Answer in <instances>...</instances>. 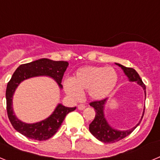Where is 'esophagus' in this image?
<instances>
[{"instance_id": "1", "label": "esophagus", "mask_w": 160, "mask_h": 160, "mask_svg": "<svg viewBox=\"0 0 160 160\" xmlns=\"http://www.w3.org/2000/svg\"><path fill=\"white\" fill-rule=\"evenodd\" d=\"M86 107H86L84 104H79V105L78 106V110H84Z\"/></svg>"}]
</instances>
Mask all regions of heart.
<instances>
[{"label": "heart", "mask_w": 160, "mask_h": 160, "mask_svg": "<svg viewBox=\"0 0 160 160\" xmlns=\"http://www.w3.org/2000/svg\"><path fill=\"white\" fill-rule=\"evenodd\" d=\"M118 82V74L112 67L87 66L79 69L73 79L65 81L66 91L78 98L82 91L96 100L103 99L112 92Z\"/></svg>", "instance_id": "1"}]
</instances>
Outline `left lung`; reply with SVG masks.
Wrapping results in <instances>:
<instances>
[{
    "mask_svg": "<svg viewBox=\"0 0 160 160\" xmlns=\"http://www.w3.org/2000/svg\"><path fill=\"white\" fill-rule=\"evenodd\" d=\"M117 65L123 70L124 73H125L126 75L128 76L130 81L137 82L138 84L140 85L141 87L143 88L145 96H146V86L142 82V79L139 77L138 73L135 71V70H134L133 68L126 67V66H123L120 64ZM106 101H107V98H103V99L96 100V101L90 102V106L94 107V110H95V117H94V119L93 120L92 122L89 126V130H90V133L99 141H102L105 143H113V142H118L125 137L128 136L138 127V125H139L140 122L132 129L125 131H117V130L112 128L107 123V120L104 118L103 109H104V104H105ZM144 111H145V108H144ZM143 114L144 111L142 118L143 117ZM142 118H141V120H142Z\"/></svg>",
    "mask_w": 160,
    "mask_h": 160,
    "instance_id": "8db88e82",
    "label": "left lung"
}]
</instances>
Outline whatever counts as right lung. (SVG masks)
<instances>
[{
	"label": "right lung",
	"mask_w": 160,
	"mask_h": 160,
	"mask_svg": "<svg viewBox=\"0 0 160 160\" xmlns=\"http://www.w3.org/2000/svg\"><path fill=\"white\" fill-rule=\"evenodd\" d=\"M68 65L69 64L67 62L42 58L32 62L21 65L13 73L12 78L7 84L5 93L6 110L8 119L12 126L14 129L22 135L35 140H46L48 138H51L57 132L62 123L63 120L66 118V114L76 109V107H66L62 104H59L49 118L42 122L32 124H27L20 121L16 118L12 111V94L21 82L35 76L46 75L55 79L59 87L62 88V86L61 83Z\"/></svg>",
	"instance_id": "obj_1"
}]
</instances>
